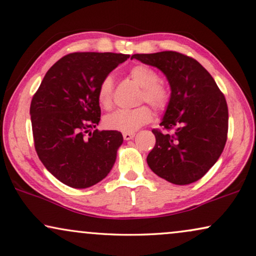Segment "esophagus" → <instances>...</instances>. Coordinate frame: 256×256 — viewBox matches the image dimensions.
Here are the masks:
<instances>
[{
	"label": "esophagus",
	"mask_w": 256,
	"mask_h": 256,
	"mask_svg": "<svg viewBox=\"0 0 256 256\" xmlns=\"http://www.w3.org/2000/svg\"><path fill=\"white\" fill-rule=\"evenodd\" d=\"M134 136H136V133H134V132H132V133H123L124 140H126V141L132 140Z\"/></svg>",
	"instance_id": "obj_1"
}]
</instances>
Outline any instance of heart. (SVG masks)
Here are the masks:
<instances>
[{"label":"heart","instance_id":"b5f03b06","mask_svg":"<svg viewBox=\"0 0 256 256\" xmlns=\"http://www.w3.org/2000/svg\"><path fill=\"white\" fill-rule=\"evenodd\" d=\"M130 77L142 87L141 102H146L156 110H164L169 104L168 88L159 82V75L146 64H136L130 69ZM113 77L108 75L102 80L97 98L102 108L108 110L113 104ZM152 120L151 110L146 105L136 108H120L105 118V125L110 130L132 133Z\"/></svg>","mask_w":256,"mask_h":256}]
</instances>
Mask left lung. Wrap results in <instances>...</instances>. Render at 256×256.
<instances>
[{
  "label": "left lung",
  "mask_w": 256,
  "mask_h": 256,
  "mask_svg": "<svg viewBox=\"0 0 256 256\" xmlns=\"http://www.w3.org/2000/svg\"><path fill=\"white\" fill-rule=\"evenodd\" d=\"M132 58L156 67L171 88L161 126L152 130L156 146L146 162L156 176L174 184L202 178L216 164L227 140L228 108L210 74L197 60L176 51L136 54Z\"/></svg>",
  "instance_id": "left-lung-1"
}]
</instances>
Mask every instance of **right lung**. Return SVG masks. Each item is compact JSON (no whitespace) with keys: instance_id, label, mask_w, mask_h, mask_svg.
<instances>
[{"instance_id":"obj_1","label":"right lung","mask_w":256,"mask_h":256,"mask_svg":"<svg viewBox=\"0 0 256 256\" xmlns=\"http://www.w3.org/2000/svg\"><path fill=\"white\" fill-rule=\"evenodd\" d=\"M128 57L113 52L69 54L49 69L32 97L36 154L46 169L69 187H92L113 168L122 134L92 130L100 120L97 90L102 80Z\"/></svg>"}]
</instances>
